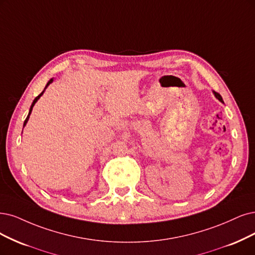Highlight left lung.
I'll return each mask as SVG.
<instances>
[{"instance_id": "8db88e82", "label": "left lung", "mask_w": 255, "mask_h": 255, "mask_svg": "<svg viewBox=\"0 0 255 255\" xmlns=\"http://www.w3.org/2000/svg\"><path fill=\"white\" fill-rule=\"evenodd\" d=\"M213 94H214V96H215V98H216V99H218V100H219L220 102L224 103V102H223V99H222V97L220 96V94H219V93H216L215 91H213Z\"/></svg>"}]
</instances>
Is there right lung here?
<instances>
[{
	"instance_id": "1",
	"label": "right lung",
	"mask_w": 255,
	"mask_h": 255,
	"mask_svg": "<svg viewBox=\"0 0 255 255\" xmlns=\"http://www.w3.org/2000/svg\"><path fill=\"white\" fill-rule=\"evenodd\" d=\"M53 82V79H50L49 81H48V83H47L46 84V86H45V88H44V90L39 94V96H37L34 100H33V102H32V104H31V106H30V109H29V113H28V116H27V118H26V120H25V122H24V127L26 126V124H27V122H28V120H29V117H30V115H31V111H32V108H33V106H34V104L37 102V100H39L42 96H43V93L45 92V90H46V88L47 87H48L49 86V85L51 84ZM22 132H23V131H22Z\"/></svg>"
}]
</instances>
